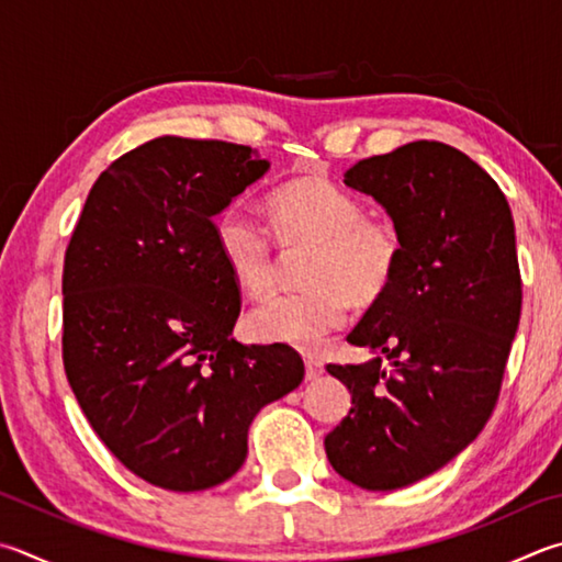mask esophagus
<instances>
[{"instance_id": "34e87169", "label": "esophagus", "mask_w": 562, "mask_h": 562, "mask_svg": "<svg viewBox=\"0 0 562 562\" xmlns=\"http://www.w3.org/2000/svg\"><path fill=\"white\" fill-rule=\"evenodd\" d=\"M304 371H307V381H314L324 373V363L316 356H304Z\"/></svg>"}]
</instances>
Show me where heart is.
I'll use <instances>...</instances> for the list:
<instances>
[{"label":"heart","mask_w":562,"mask_h":562,"mask_svg":"<svg viewBox=\"0 0 562 562\" xmlns=\"http://www.w3.org/2000/svg\"><path fill=\"white\" fill-rule=\"evenodd\" d=\"M270 229L240 206L216 218V248L233 282L265 297L278 284L280 255L310 250L302 268L307 290L278 294L246 316L248 334L265 344L316 349L344 326L349 302L371 307L403 260V236L391 218L369 216L363 203L329 179H294L268 199ZM276 238L272 239L271 236Z\"/></svg>","instance_id":"obj_1"}]
</instances>
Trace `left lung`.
I'll return each instance as SVG.
<instances>
[{"mask_svg":"<svg viewBox=\"0 0 562 562\" xmlns=\"http://www.w3.org/2000/svg\"><path fill=\"white\" fill-rule=\"evenodd\" d=\"M344 183L387 211L403 260L346 336L387 366H326L351 411L324 447L351 484L393 492L445 467L492 417L521 319L514 218L498 183L442 142L356 161Z\"/></svg>","mask_w":562,"mask_h":562,"instance_id":"1","label":"left lung"}]
</instances>
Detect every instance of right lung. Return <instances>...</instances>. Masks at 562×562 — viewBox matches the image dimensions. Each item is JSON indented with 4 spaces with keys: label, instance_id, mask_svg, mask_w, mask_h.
<instances>
[{
    "label": "right lung",
    "instance_id": "1",
    "mask_svg": "<svg viewBox=\"0 0 562 562\" xmlns=\"http://www.w3.org/2000/svg\"><path fill=\"white\" fill-rule=\"evenodd\" d=\"M268 167L233 142H145L98 177L66 248L68 383L108 450L169 492L236 474L252 417L304 379L290 346L231 339L240 288L213 216Z\"/></svg>",
    "mask_w": 562,
    "mask_h": 562
}]
</instances>
